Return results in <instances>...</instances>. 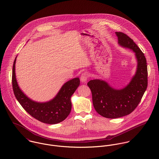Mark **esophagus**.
Returning a JSON list of instances; mask_svg holds the SVG:
<instances>
[{
    "label": "esophagus",
    "mask_w": 159,
    "mask_h": 159,
    "mask_svg": "<svg viewBox=\"0 0 159 159\" xmlns=\"http://www.w3.org/2000/svg\"><path fill=\"white\" fill-rule=\"evenodd\" d=\"M89 74L88 72H85L83 74H82L81 77H80V80L82 82H85L87 81V80L89 79Z\"/></svg>",
    "instance_id": "1"
}]
</instances>
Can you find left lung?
<instances>
[{"instance_id":"1","label":"left lung","mask_w":159,"mask_h":159,"mask_svg":"<svg viewBox=\"0 0 159 159\" xmlns=\"http://www.w3.org/2000/svg\"><path fill=\"white\" fill-rule=\"evenodd\" d=\"M116 34L120 45L135 53L138 67L129 84L122 90L112 89L106 82L98 79L88 82L96 111L108 119L119 118L131 113L140 102L148 87V66L144 53L127 34Z\"/></svg>"}]
</instances>
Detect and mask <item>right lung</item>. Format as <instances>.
I'll return each instance as SVG.
<instances>
[{"instance_id": "1", "label": "right lung", "mask_w": 159, "mask_h": 159, "mask_svg": "<svg viewBox=\"0 0 159 159\" xmlns=\"http://www.w3.org/2000/svg\"><path fill=\"white\" fill-rule=\"evenodd\" d=\"M16 58L13 65L12 87L14 95L23 109L37 120L48 124L60 123L69 116L72 108L70 97L80 85L79 78H74L61 87L54 99L47 102L33 101L20 89L15 76Z\"/></svg>"}]
</instances>
